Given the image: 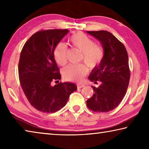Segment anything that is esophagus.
Listing matches in <instances>:
<instances>
[{"mask_svg": "<svg viewBox=\"0 0 149 149\" xmlns=\"http://www.w3.org/2000/svg\"><path fill=\"white\" fill-rule=\"evenodd\" d=\"M85 87V85H84V84H79L77 85V89H81V88H82V87Z\"/></svg>", "mask_w": 149, "mask_h": 149, "instance_id": "1", "label": "esophagus"}]
</instances>
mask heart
Returning <instances> with one entry per match:
<instances>
[{
  "instance_id": "heart-1",
  "label": "heart",
  "mask_w": 149,
  "mask_h": 149,
  "mask_svg": "<svg viewBox=\"0 0 149 149\" xmlns=\"http://www.w3.org/2000/svg\"><path fill=\"white\" fill-rule=\"evenodd\" d=\"M70 41L75 47L82 52L81 60L91 68L99 66L102 62L104 52L101 45L95 44L94 40L82 32H77L70 38ZM67 47L64 43L58 44L54 51V59L58 64L64 65L67 62ZM89 68L85 64H70L62 70L65 79L72 81H81L87 74Z\"/></svg>"
}]
</instances>
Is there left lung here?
<instances>
[{"mask_svg":"<svg viewBox=\"0 0 149 149\" xmlns=\"http://www.w3.org/2000/svg\"><path fill=\"white\" fill-rule=\"evenodd\" d=\"M100 42L104 56L99 66L91 73L89 79L101 84L92 86L94 94L87 100V107L94 112H108L116 108L125 95L130 79L128 55L124 45L107 31H87Z\"/></svg>","mask_w":149,"mask_h":149,"instance_id":"1","label":"left lung"}]
</instances>
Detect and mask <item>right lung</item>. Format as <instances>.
I'll use <instances>...</instances> for the list:
<instances>
[{
  "label": "right lung",
  "mask_w": 149,
  "mask_h": 149,
  "mask_svg": "<svg viewBox=\"0 0 149 149\" xmlns=\"http://www.w3.org/2000/svg\"><path fill=\"white\" fill-rule=\"evenodd\" d=\"M68 32V29H49L35 33L25 43L20 54V85L31 105L42 112L60 110L77 89L76 85L69 82L51 85L52 81L61 79L54 60V49Z\"/></svg>",
  "instance_id": "right-lung-1"
}]
</instances>
